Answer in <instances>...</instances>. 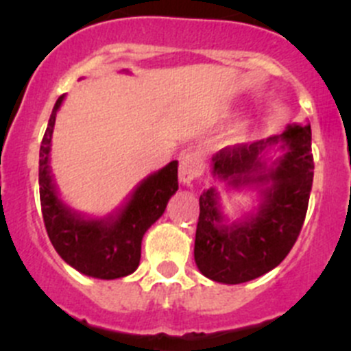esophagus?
Returning <instances> with one entry per match:
<instances>
[{"label": "esophagus", "mask_w": 351, "mask_h": 351, "mask_svg": "<svg viewBox=\"0 0 351 351\" xmlns=\"http://www.w3.org/2000/svg\"><path fill=\"white\" fill-rule=\"evenodd\" d=\"M200 173L202 169L197 159L190 154L183 156L182 161H180V183L185 186H192V183L200 176Z\"/></svg>", "instance_id": "1"}]
</instances>
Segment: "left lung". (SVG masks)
<instances>
[{
    "label": "left lung",
    "mask_w": 351,
    "mask_h": 351,
    "mask_svg": "<svg viewBox=\"0 0 351 351\" xmlns=\"http://www.w3.org/2000/svg\"><path fill=\"white\" fill-rule=\"evenodd\" d=\"M278 142L285 154L268 167L264 154ZM210 169L229 189H256L260 204L226 222L215 189L202 193L193 250L198 270L229 285L268 274L292 250L306 219L314 176L311 125L293 123L280 136L224 147L212 156Z\"/></svg>",
    "instance_id": "8db88e82"
}]
</instances>
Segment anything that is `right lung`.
<instances>
[{"label":"right lung","mask_w":351,"mask_h":351,"mask_svg":"<svg viewBox=\"0 0 351 351\" xmlns=\"http://www.w3.org/2000/svg\"><path fill=\"white\" fill-rule=\"evenodd\" d=\"M64 95L52 108L38 159L40 205L49 239L59 256L80 274L101 280L127 277L139 267L144 234L161 217L168 200L178 190V161L168 162L144 178L129 200L107 217L77 214L61 200L49 166L56 115Z\"/></svg>","instance_id":"add662e5"}]
</instances>
